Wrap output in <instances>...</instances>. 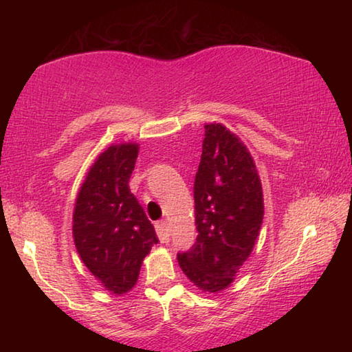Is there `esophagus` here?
Instances as JSON below:
<instances>
[{
    "label": "esophagus",
    "instance_id": "obj_1",
    "mask_svg": "<svg viewBox=\"0 0 352 352\" xmlns=\"http://www.w3.org/2000/svg\"><path fill=\"white\" fill-rule=\"evenodd\" d=\"M155 230H157V234H158V239L162 242H168L169 241V230H168V223L162 220V222H158L155 225Z\"/></svg>",
    "mask_w": 352,
    "mask_h": 352
}]
</instances>
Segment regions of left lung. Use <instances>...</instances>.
Instances as JSON below:
<instances>
[{
    "mask_svg": "<svg viewBox=\"0 0 352 352\" xmlns=\"http://www.w3.org/2000/svg\"><path fill=\"white\" fill-rule=\"evenodd\" d=\"M197 239L178 253L182 270L208 294L233 283L252 253L264 217L262 186L252 155L222 124H206L194 182Z\"/></svg>",
    "mask_w": 352,
    "mask_h": 352,
    "instance_id": "1",
    "label": "left lung"
}]
</instances>
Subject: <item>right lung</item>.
<instances>
[{"label": "right lung", "mask_w": 352, "mask_h": 352, "mask_svg": "<svg viewBox=\"0 0 352 352\" xmlns=\"http://www.w3.org/2000/svg\"><path fill=\"white\" fill-rule=\"evenodd\" d=\"M138 144L110 146L99 155L77 194L73 236L83 264L107 290L122 295L138 281L142 259L158 243L153 225L129 180Z\"/></svg>", "instance_id": "1"}]
</instances>
